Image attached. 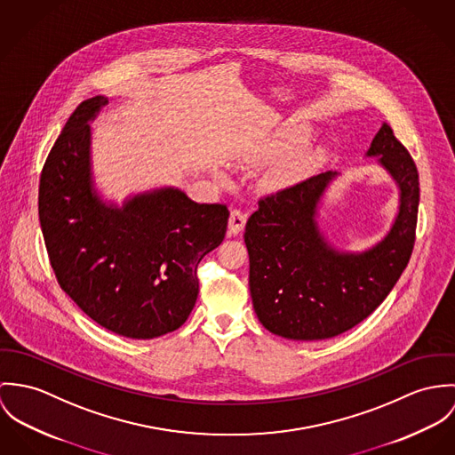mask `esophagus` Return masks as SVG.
<instances>
[{
    "mask_svg": "<svg viewBox=\"0 0 455 455\" xmlns=\"http://www.w3.org/2000/svg\"><path fill=\"white\" fill-rule=\"evenodd\" d=\"M246 220H248V214L241 209H232L230 211V218H228V232L232 235H237L244 225H246Z\"/></svg>",
    "mask_w": 455,
    "mask_h": 455,
    "instance_id": "esophagus-1",
    "label": "esophagus"
}]
</instances>
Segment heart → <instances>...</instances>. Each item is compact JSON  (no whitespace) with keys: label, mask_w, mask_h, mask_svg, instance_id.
Masks as SVG:
<instances>
[{"label":"heart","mask_w":455,"mask_h":455,"mask_svg":"<svg viewBox=\"0 0 455 455\" xmlns=\"http://www.w3.org/2000/svg\"><path fill=\"white\" fill-rule=\"evenodd\" d=\"M302 171V165L299 162L295 164H288V165H283L279 167L268 180H267V187L270 188H279V187H284L288 185L291 180H295Z\"/></svg>","instance_id":"obj_1"}]
</instances>
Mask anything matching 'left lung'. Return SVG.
Returning a JSON list of instances; mask_svg holds the SVG:
<instances>
[{
	"instance_id": "left-lung-1",
	"label": "left lung",
	"mask_w": 455,
	"mask_h": 455,
	"mask_svg": "<svg viewBox=\"0 0 455 455\" xmlns=\"http://www.w3.org/2000/svg\"><path fill=\"white\" fill-rule=\"evenodd\" d=\"M368 155H380L402 194L391 232L370 251H335L317 230L315 207L335 172L259 197L246 223L244 243L252 307L268 331L293 340L337 337L366 319L403 274L415 244L419 172L387 124L373 138Z\"/></svg>"
}]
</instances>
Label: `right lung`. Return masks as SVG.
<instances>
[{
	"mask_svg": "<svg viewBox=\"0 0 455 455\" xmlns=\"http://www.w3.org/2000/svg\"><path fill=\"white\" fill-rule=\"evenodd\" d=\"M102 96L78 104L40 176L38 214L59 286L92 321L127 339L178 330L197 293V267L221 244L227 204H197L174 188L122 209L91 190L89 124Z\"/></svg>",
	"mask_w": 455,
	"mask_h": 455,
	"instance_id": "obj_1",
	"label": "right lung"
}]
</instances>
